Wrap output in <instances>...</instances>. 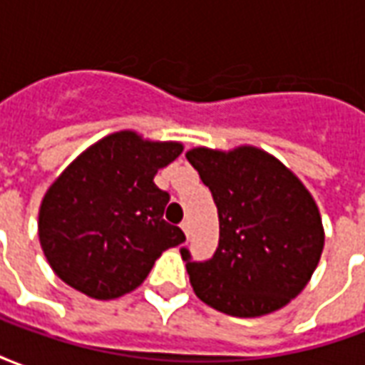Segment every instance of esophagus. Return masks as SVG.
Here are the masks:
<instances>
[{
	"label": "esophagus",
	"instance_id": "esophagus-1",
	"mask_svg": "<svg viewBox=\"0 0 365 365\" xmlns=\"http://www.w3.org/2000/svg\"><path fill=\"white\" fill-rule=\"evenodd\" d=\"M182 230H183V232H185V237L190 238V230H191V222H190V219H185V221L182 222Z\"/></svg>",
	"mask_w": 365,
	"mask_h": 365
}]
</instances>
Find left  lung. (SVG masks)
Segmentation results:
<instances>
[{"label": "left lung", "instance_id": "left-lung-1", "mask_svg": "<svg viewBox=\"0 0 365 365\" xmlns=\"http://www.w3.org/2000/svg\"><path fill=\"white\" fill-rule=\"evenodd\" d=\"M219 211V246L205 262L180 248L193 291L232 317L274 313L297 297L321 260L324 235L305 185L254 146L185 154Z\"/></svg>", "mask_w": 365, "mask_h": 365}]
</instances>
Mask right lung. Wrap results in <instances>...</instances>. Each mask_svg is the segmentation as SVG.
<instances>
[{"label":"right lung","mask_w":365,"mask_h":365,"mask_svg":"<svg viewBox=\"0 0 365 365\" xmlns=\"http://www.w3.org/2000/svg\"><path fill=\"white\" fill-rule=\"evenodd\" d=\"M182 150L120 130L62 172L38 213L43 252L62 282L93 299L120 297L146 279L160 254L182 245V229L164 221L170 193L154 183Z\"/></svg>","instance_id":"1"}]
</instances>
